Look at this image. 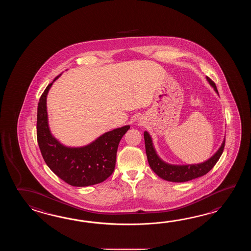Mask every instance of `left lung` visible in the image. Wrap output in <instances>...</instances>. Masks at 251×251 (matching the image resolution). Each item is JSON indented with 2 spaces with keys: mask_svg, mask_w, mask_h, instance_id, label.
<instances>
[{
  "mask_svg": "<svg viewBox=\"0 0 251 251\" xmlns=\"http://www.w3.org/2000/svg\"><path fill=\"white\" fill-rule=\"evenodd\" d=\"M209 83L214 89V91L218 93L215 83L209 77L206 78ZM144 143H145V151L150 167L158 176L165 179L167 181L186 182L192 180L199 176H203L213 169L216 162L218 161L221 155L223 153L225 145V139L224 143L221 145L220 149L215 152L213 157L203 163L195 164V165H171L164 162L157 155L154 147L152 145V141L148 132H144Z\"/></svg>",
  "mask_w": 251,
  "mask_h": 251,
  "instance_id": "left-lung-1",
  "label": "left lung"
}]
</instances>
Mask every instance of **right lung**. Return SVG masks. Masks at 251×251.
<instances>
[{
	"label": "right lung",
	"mask_w": 251,
	"mask_h": 251,
	"mask_svg": "<svg viewBox=\"0 0 251 251\" xmlns=\"http://www.w3.org/2000/svg\"><path fill=\"white\" fill-rule=\"evenodd\" d=\"M53 82L48 84L38 102L37 138L43 159L56 176L71 186L88 187L101 183L115 170L118 144L130 126L114 129L83 147L64 146L51 134L48 126L47 96Z\"/></svg>",
	"instance_id": "obj_1"
}]
</instances>
